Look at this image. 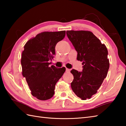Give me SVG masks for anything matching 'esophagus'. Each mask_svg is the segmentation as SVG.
<instances>
[{
  "instance_id": "obj_1",
  "label": "esophagus",
  "mask_w": 126,
  "mask_h": 126,
  "mask_svg": "<svg viewBox=\"0 0 126 126\" xmlns=\"http://www.w3.org/2000/svg\"><path fill=\"white\" fill-rule=\"evenodd\" d=\"M70 70L69 69L66 68V72H68V73H69V72H70Z\"/></svg>"
}]
</instances>
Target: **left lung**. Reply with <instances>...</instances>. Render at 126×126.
I'll return each mask as SVG.
<instances>
[{"instance_id":"1","label":"left lung","mask_w":126,"mask_h":126,"mask_svg":"<svg viewBox=\"0 0 126 126\" xmlns=\"http://www.w3.org/2000/svg\"><path fill=\"white\" fill-rule=\"evenodd\" d=\"M66 33L77 51V60L82 62L83 65L82 71H70L74 76L71 88L82 100L90 99L107 75L109 68L107 48L91 32L67 31Z\"/></svg>"}]
</instances>
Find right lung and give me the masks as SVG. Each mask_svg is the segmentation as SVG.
Returning <instances> with one entry per match:
<instances>
[{
    "label": "right lung",
    "mask_w": 126,
    "mask_h": 126,
    "mask_svg": "<svg viewBox=\"0 0 126 126\" xmlns=\"http://www.w3.org/2000/svg\"><path fill=\"white\" fill-rule=\"evenodd\" d=\"M65 35V31L44 32L28 40L24 46L21 57L22 75L32 94L39 100L53 97L56 83L65 72V67L49 66L55 55L56 44Z\"/></svg>",
    "instance_id": "right-lung-1"
}]
</instances>
